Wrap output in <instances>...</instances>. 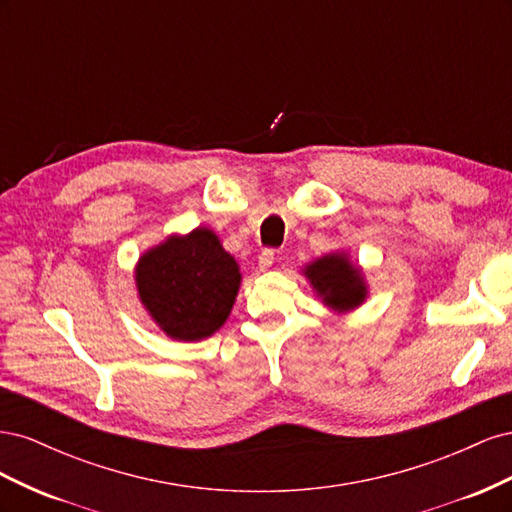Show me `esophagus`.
I'll return each mask as SVG.
<instances>
[{"instance_id": "34e87169", "label": "esophagus", "mask_w": 512, "mask_h": 512, "mask_svg": "<svg viewBox=\"0 0 512 512\" xmlns=\"http://www.w3.org/2000/svg\"><path fill=\"white\" fill-rule=\"evenodd\" d=\"M273 260H275L273 250H262V252L258 254V269H260V271H267V269L273 265Z\"/></svg>"}]
</instances>
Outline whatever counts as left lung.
Segmentation results:
<instances>
[{
	"instance_id": "1",
	"label": "left lung",
	"mask_w": 512,
	"mask_h": 512,
	"mask_svg": "<svg viewBox=\"0 0 512 512\" xmlns=\"http://www.w3.org/2000/svg\"><path fill=\"white\" fill-rule=\"evenodd\" d=\"M138 299L151 320L177 342H200L218 333L239 294V262L211 228L168 235L134 267Z\"/></svg>"
}]
</instances>
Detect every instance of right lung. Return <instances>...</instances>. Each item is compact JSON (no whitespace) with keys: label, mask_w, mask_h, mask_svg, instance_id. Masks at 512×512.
<instances>
[{"label":"right lung","mask_w":512,"mask_h":512,"mask_svg":"<svg viewBox=\"0 0 512 512\" xmlns=\"http://www.w3.org/2000/svg\"><path fill=\"white\" fill-rule=\"evenodd\" d=\"M316 297L337 314L354 312L369 297L363 269L356 267L348 252L324 254L301 269Z\"/></svg>","instance_id":"obj_1"}]
</instances>
